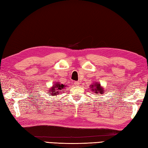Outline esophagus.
Segmentation results:
<instances>
[{
	"instance_id": "1",
	"label": "esophagus",
	"mask_w": 148,
	"mask_h": 148,
	"mask_svg": "<svg viewBox=\"0 0 148 148\" xmlns=\"http://www.w3.org/2000/svg\"><path fill=\"white\" fill-rule=\"evenodd\" d=\"M79 84H80L79 81H76V82H74V84H75V85H76V86L79 85Z\"/></svg>"
}]
</instances>
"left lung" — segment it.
Masks as SVG:
<instances>
[{"mask_svg": "<svg viewBox=\"0 0 148 148\" xmlns=\"http://www.w3.org/2000/svg\"><path fill=\"white\" fill-rule=\"evenodd\" d=\"M90 86V90H92V92H93L94 91V92L96 93V95H99V93L102 95V94H103V93L105 92V90H103V88L100 86V84L99 83H95Z\"/></svg>", "mask_w": 148, "mask_h": 148, "instance_id": "8db88e82", "label": "left lung"}]
</instances>
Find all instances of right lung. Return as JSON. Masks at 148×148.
Instances as JSON below:
<instances>
[{
    "label": "right lung",
    "instance_id": "1",
    "mask_svg": "<svg viewBox=\"0 0 148 148\" xmlns=\"http://www.w3.org/2000/svg\"><path fill=\"white\" fill-rule=\"evenodd\" d=\"M66 86L64 85V84L60 83L59 82H56L55 83L54 85H53V87H51L48 90L49 95H58V93L60 92H63L62 91H64V89L65 88Z\"/></svg>",
    "mask_w": 148,
    "mask_h": 148
}]
</instances>
